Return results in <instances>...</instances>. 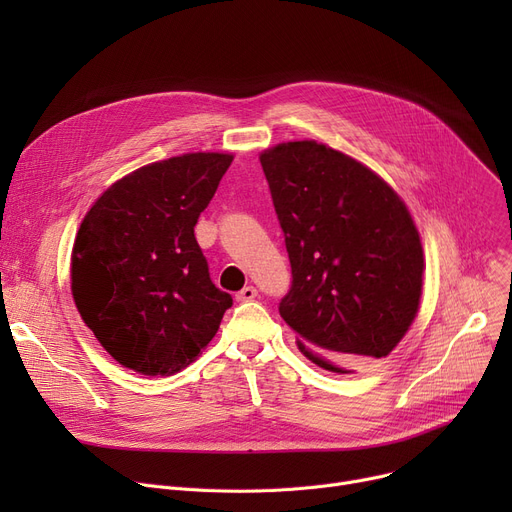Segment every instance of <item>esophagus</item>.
<instances>
[{"label":"esophagus","mask_w":512,"mask_h":512,"mask_svg":"<svg viewBox=\"0 0 512 512\" xmlns=\"http://www.w3.org/2000/svg\"><path fill=\"white\" fill-rule=\"evenodd\" d=\"M257 297V288L255 286H245L240 292H236V301L245 303V301H253Z\"/></svg>","instance_id":"1"}]
</instances>
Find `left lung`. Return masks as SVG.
I'll list each match as a JSON object with an SVG mask.
<instances>
[{
	"label": "left lung",
	"instance_id": "obj_1",
	"mask_svg": "<svg viewBox=\"0 0 512 512\" xmlns=\"http://www.w3.org/2000/svg\"><path fill=\"white\" fill-rule=\"evenodd\" d=\"M292 284L280 315L299 351L334 373L388 357L419 309L423 249L407 205L332 147L292 141L259 155Z\"/></svg>",
	"mask_w": 512,
	"mask_h": 512
}]
</instances>
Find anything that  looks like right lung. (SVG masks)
<instances>
[{"label": "right lung", "instance_id": "1", "mask_svg": "<svg viewBox=\"0 0 512 512\" xmlns=\"http://www.w3.org/2000/svg\"><path fill=\"white\" fill-rule=\"evenodd\" d=\"M230 153H184L114 182L78 228L72 297L120 365L172 375L220 328L232 297L209 278L195 238Z\"/></svg>", "mask_w": 512, "mask_h": 512}]
</instances>
